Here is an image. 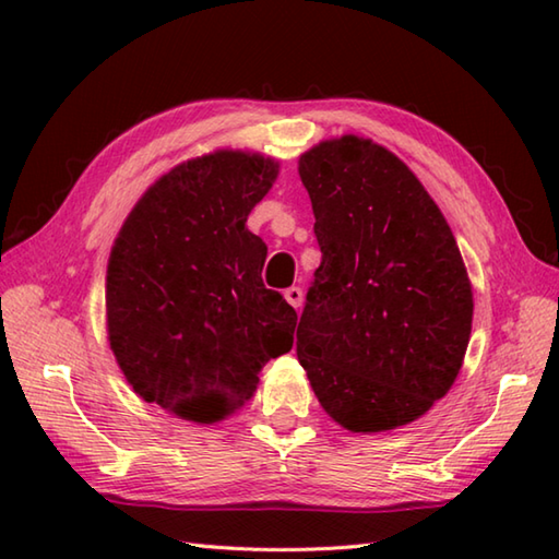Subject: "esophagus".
I'll return each mask as SVG.
<instances>
[{
    "label": "esophagus",
    "instance_id": "34e87169",
    "mask_svg": "<svg viewBox=\"0 0 559 559\" xmlns=\"http://www.w3.org/2000/svg\"><path fill=\"white\" fill-rule=\"evenodd\" d=\"M286 300L295 307V310H300L302 307V300H305V293H302V288L300 286H290V288H286Z\"/></svg>",
    "mask_w": 559,
    "mask_h": 559
}]
</instances>
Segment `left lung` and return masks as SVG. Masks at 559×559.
I'll list each match as a JSON object with an SVG mask.
<instances>
[{
  "mask_svg": "<svg viewBox=\"0 0 559 559\" xmlns=\"http://www.w3.org/2000/svg\"><path fill=\"white\" fill-rule=\"evenodd\" d=\"M322 264L307 290L298 360L350 432L418 420L454 384L473 293L454 235L406 163L370 139L300 156Z\"/></svg>",
  "mask_w": 559,
  "mask_h": 559,
  "instance_id": "1",
  "label": "left lung"
}]
</instances>
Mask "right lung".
Returning a JSON list of instances; mask_svg holds the SVG:
<instances>
[{
  "instance_id": "add662e5",
  "label": "right lung",
  "mask_w": 559,
  "mask_h": 559,
  "mask_svg": "<svg viewBox=\"0 0 559 559\" xmlns=\"http://www.w3.org/2000/svg\"><path fill=\"white\" fill-rule=\"evenodd\" d=\"M278 163L216 151L177 165L129 213L108 264V338L136 394L216 423L293 348L298 314L261 281L266 245L245 228Z\"/></svg>"
}]
</instances>
